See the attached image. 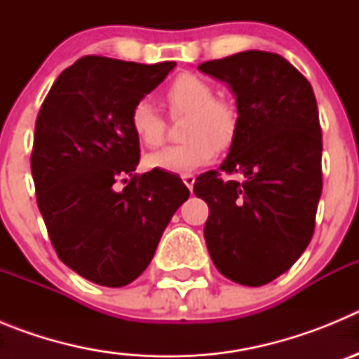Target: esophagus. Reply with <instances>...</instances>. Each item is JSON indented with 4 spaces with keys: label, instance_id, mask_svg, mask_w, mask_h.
<instances>
[{
    "label": "esophagus",
    "instance_id": "esophagus-1",
    "mask_svg": "<svg viewBox=\"0 0 359 359\" xmlns=\"http://www.w3.org/2000/svg\"><path fill=\"white\" fill-rule=\"evenodd\" d=\"M182 180H183V183H185V185L189 187L190 192H192V189H194V183H196V176H194V174H183Z\"/></svg>",
    "mask_w": 359,
    "mask_h": 359
}]
</instances>
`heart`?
<instances>
[{
	"mask_svg": "<svg viewBox=\"0 0 359 359\" xmlns=\"http://www.w3.org/2000/svg\"><path fill=\"white\" fill-rule=\"evenodd\" d=\"M163 97L174 116L190 115L185 129L189 142L151 154L147 158L151 169L189 174L207 165L217 147L224 149L231 144L237 131L236 111L228 102L215 98V90L205 79L182 73L165 88ZM129 122L142 145L154 149L163 144L167 122L151 100H138L133 106Z\"/></svg>",
	"mask_w": 359,
	"mask_h": 359,
	"instance_id": "b5f03b06",
	"label": "heart"
}]
</instances>
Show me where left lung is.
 <instances>
[{
  "instance_id": "left-lung-1",
  "label": "left lung",
  "mask_w": 359,
  "mask_h": 359,
  "mask_svg": "<svg viewBox=\"0 0 359 359\" xmlns=\"http://www.w3.org/2000/svg\"><path fill=\"white\" fill-rule=\"evenodd\" d=\"M198 68L230 86L239 113L226 160L194 183L208 205V253L230 280L264 286L297 262L315 231L322 194L315 93L278 53L248 50Z\"/></svg>"
}]
</instances>
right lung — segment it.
<instances>
[{
    "label": "right lung",
    "instance_id": "obj_1",
    "mask_svg": "<svg viewBox=\"0 0 359 359\" xmlns=\"http://www.w3.org/2000/svg\"><path fill=\"white\" fill-rule=\"evenodd\" d=\"M174 66L81 57L57 77L37 115L30 156L37 207L59 259L98 286L140 277L190 196L174 174L135 172L140 142L131 109Z\"/></svg>",
    "mask_w": 359,
    "mask_h": 359
}]
</instances>
